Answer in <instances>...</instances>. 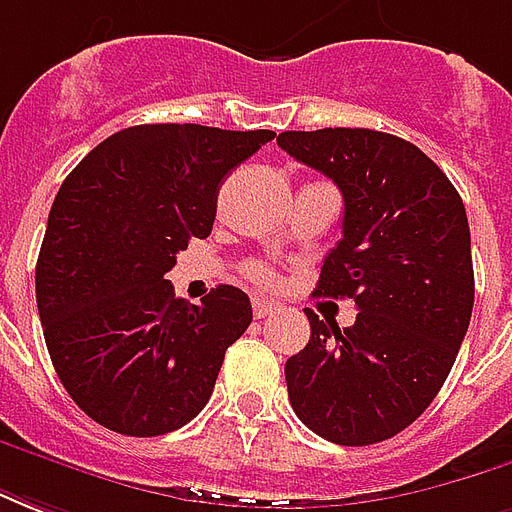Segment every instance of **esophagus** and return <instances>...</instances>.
Returning <instances> with one entry per match:
<instances>
[{
  "label": "esophagus",
  "instance_id": "esophagus-1",
  "mask_svg": "<svg viewBox=\"0 0 512 512\" xmlns=\"http://www.w3.org/2000/svg\"><path fill=\"white\" fill-rule=\"evenodd\" d=\"M275 311H281L278 303H273V300H264V297H253V317H256V320L273 317Z\"/></svg>",
  "mask_w": 512,
  "mask_h": 512
}]
</instances>
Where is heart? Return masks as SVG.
<instances>
[{
  "label": "heart",
  "mask_w": 512,
  "mask_h": 512,
  "mask_svg": "<svg viewBox=\"0 0 512 512\" xmlns=\"http://www.w3.org/2000/svg\"><path fill=\"white\" fill-rule=\"evenodd\" d=\"M248 275L256 281V284H262V286L275 284V273L270 270V267H264V264H253V267L248 270Z\"/></svg>",
  "instance_id": "obj_1"
}]
</instances>
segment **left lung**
I'll use <instances>...</instances> for the list:
<instances>
[{"mask_svg": "<svg viewBox=\"0 0 512 512\" xmlns=\"http://www.w3.org/2000/svg\"><path fill=\"white\" fill-rule=\"evenodd\" d=\"M278 146L342 190V239L314 295L358 308L344 331L306 308L311 339L284 369L289 402L325 441L378 444L436 400L469 331L466 209L444 170L394 134L281 132Z\"/></svg>", "mask_w": 512, "mask_h": 512, "instance_id": "obj_1", "label": "left lung"}]
</instances>
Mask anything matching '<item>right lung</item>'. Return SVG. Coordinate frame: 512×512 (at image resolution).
<instances>
[{
    "label": "right lung",
    "instance_id": "1",
    "mask_svg": "<svg viewBox=\"0 0 512 512\" xmlns=\"http://www.w3.org/2000/svg\"><path fill=\"white\" fill-rule=\"evenodd\" d=\"M273 137L143 123L107 137L63 181L35 297L57 378L101 427L165 436L204 411L253 308L228 284L192 306L165 273L192 237L212 234L223 179Z\"/></svg>",
    "mask_w": 512,
    "mask_h": 512
}]
</instances>
